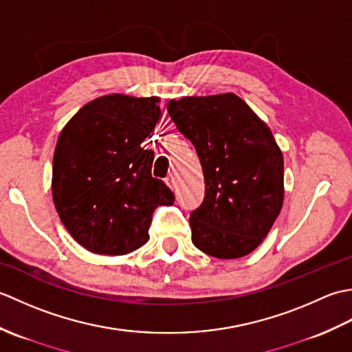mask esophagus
Masks as SVG:
<instances>
[{
  "instance_id": "1",
  "label": "esophagus",
  "mask_w": 352,
  "mask_h": 352,
  "mask_svg": "<svg viewBox=\"0 0 352 352\" xmlns=\"http://www.w3.org/2000/svg\"><path fill=\"white\" fill-rule=\"evenodd\" d=\"M166 184L169 186L170 189L177 188V174H175V172H170V174L166 177Z\"/></svg>"
}]
</instances>
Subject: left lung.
Masks as SVG:
<instances>
[{"instance_id": "obj_1", "label": "left lung", "mask_w": 352, "mask_h": 352, "mask_svg": "<svg viewBox=\"0 0 352 352\" xmlns=\"http://www.w3.org/2000/svg\"><path fill=\"white\" fill-rule=\"evenodd\" d=\"M166 107L204 174V199L189 219L193 245L216 258L246 256L283 206V154L271 130L234 94L186 96Z\"/></svg>"}]
</instances>
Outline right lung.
<instances>
[{
  "label": "right lung",
  "instance_id": "1",
  "mask_svg": "<svg viewBox=\"0 0 352 352\" xmlns=\"http://www.w3.org/2000/svg\"><path fill=\"white\" fill-rule=\"evenodd\" d=\"M159 98L106 95L66 124L52 159V199L63 226L87 251L122 256L149 239L153 213L174 193L151 175L142 146L160 119Z\"/></svg>",
  "mask_w": 352,
  "mask_h": 352
}]
</instances>
